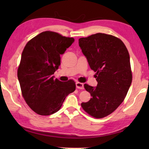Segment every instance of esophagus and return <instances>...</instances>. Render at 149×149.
Returning <instances> with one entry per match:
<instances>
[{
  "instance_id": "obj_1",
  "label": "esophagus",
  "mask_w": 149,
  "mask_h": 149,
  "mask_svg": "<svg viewBox=\"0 0 149 149\" xmlns=\"http://www.w3.org/2000/svg\"><path fill=\"white\" fill-rule=\"evenodd\" d=\"M76 88H78V89H81V90H83L84 89V84L81 83H79V82H77L76 83Z\"/></svg>"
}]
</instances>
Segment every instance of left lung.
I'll return each mask as SVG.
<instances>
[{"label": "left lung", "instance_id": "8db88e82", "mask_svg": "<svg viewBox=\"0 0 149 149\" xmlns=\"http://www.w3.org/2000/svg\"><path fill=\"white\" fill-rule=\"evenodd\" d=\"M79 45L90 68L96 72L97 86L85 84L91 94L83 109L95 118L110 115L124 100L132 83L130 57L124 43L118 38L97 33L79 39Z\"/></svg>", "mask_w": 149, "mask_h": 149}]
</instances>
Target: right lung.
I'll return each instance as SVG.
<instances>
[{"instance_id":"obj_1","label":"right lung","mask_w":149,"mask_h":149,"mask_svg":"<svg viewBox=\"0 0 149 149\" xmlns=\"http://www.w3.org/2000/svg\"><path fill=\"white\" fill-rule=\"evenodd\" d=\"M74 42L73 38L45 31L31 39L22 52L17 74L22 93L38 115L58 111L65 98L75 90L74 81L61 82L53 76L61 64L60 56Z\"/></svg>"}]
</instances>
